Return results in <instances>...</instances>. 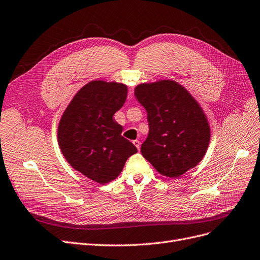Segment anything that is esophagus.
Returning a JSON list of instances; mask_svg holds the SVG:
<instances>
[{
    "mask_svg": "<svg viewBox=\"0 0 260 260\" xmlns=\"http://www.w3.org/2000/svg\"><path fill=\"white\" fill-rule=\"evenodd\" d=\"M133 143H134V146H135L138 150L140 149V141L139 140H134Z\"/></svg>",
    "mask_w": 260,
    "mask_h": 260,
    "instance_id": "esophagus-1",
    "label": "esophagus"
}]
</instances>
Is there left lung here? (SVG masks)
Returning a JSON list of instances; mask_svg holds the SVG:
<instances>
[{
    "mask_svg": "<svg viewBox=\"0 0 260 260\" xmlns=\"http://www.w3.org/2000/svg\"><path fill=\"white\" fill-rule=\"evenodd\" d=\"M135 96L148 112L149 135L141 146L142 156L168 178L197 166L208 150L211 131L193 95L166 79L138 84Z\"/></svg>",
    "mask_w": 260,
    "mask_h": 260,
    "instance_id": "1",
    "label": "left lung"
}]
</instances>
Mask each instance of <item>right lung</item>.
Wrapping results in <instances>:
<instances>
[{"mask_svg":"<svg viewBox=\"0 0 260 260\" xmlns=\"http://www.w3.org/2000/svg\"><path fill=\"white\" fill-rule=\"evenodd\" d=\"M126 96L123 83L90 81L76 93L59 122L57 141L63 156L75 170L100 184L118 178L125 161L137 153L113 119Z\"/></svg>","mask_w":260,"mask_h":260,"instance_id":"1","label":"right lung"}]
</instances>
